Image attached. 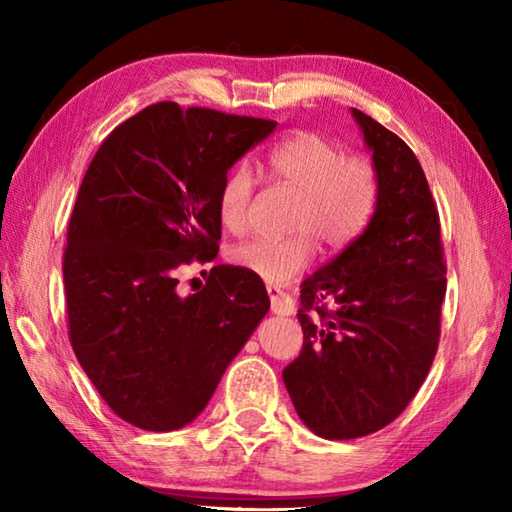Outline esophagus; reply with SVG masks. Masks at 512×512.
Segmentation results:
<instances>
[{
    "label": "esophagus",
    "mask_w": 512,
    "mask_h": 512,
    "mask_svg": "<svg viewBox=\"0 0 512 512\" xmlns=\"http://www.w3.org/2000/svg\"><path fill=\"white\" fill-rule=\"evenodd\" d=\"M268 296H271V311L275 316H293L296 305H293L289 293H284L277 287H268Z\"/></svg>",
    "instance_id": "1"
}]
</instances>
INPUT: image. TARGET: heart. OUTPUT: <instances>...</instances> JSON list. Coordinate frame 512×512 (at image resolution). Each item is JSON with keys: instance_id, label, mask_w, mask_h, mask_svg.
Masks as SVG:
<instances>
[{"instance_id": "obj_1", "label": "heart", "mask_w": 512, "mask_h": 512, "mask_svg": "<svg viewBox=\"0 0 512 512\" xmlns=\"http://www.w3.org/2000/svg\"><path fill=\"white\" fill-rule=\"evenodd\" d=\"M266 171L300 192L293 237H253L230 250V262L273 287L296 280L314 259V239L325 250L350 246L375 216L379 176L363 158H348L339 144L318 133H296L266 155ZM253 176L237 164L216 189V216L228 232L250 221Z\"/></svg>"}]
</instances>
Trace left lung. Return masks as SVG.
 Listing matches in <instances>:
<instances>
[{"mask_svg":"<svg viewBox=\"0 0 512 512\" xmlns=\"http://www.w3.org/2000/svg\"><path fill=\"white\" fill-rule=\"evenodd\" d=\"M352 117L379 176L375 216L300 284V357L282 370L300 420L327 440L375 433L400 415L438 350L445 264L440 221L415 153L361 110Z\"/></svg>","mask_w":512,"mask_h":512,"instance_id":"left-lung-1","label":"left lung"}]
</instances>
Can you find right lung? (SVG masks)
Listing matches in <instances>:
<instances>
[{"label": "right lung", "mask_w": 512, "mask_h": 512, "mask_svg": "<svg viewBox=\"0 0 512 512\" xmlns=\"http://www.w3.org/2000/svg\"><path fill=\"white\" fill-rule=\"evenodd\" d=\"M275 126L153 103L119 124L85 171L63 259L69 341L133 427L192 422L271 307L264 282L239 266H214L189 296L178 271L219 253L216 189Z\"/></svg>", "instance_id": "obj_1"}]
</instances>
